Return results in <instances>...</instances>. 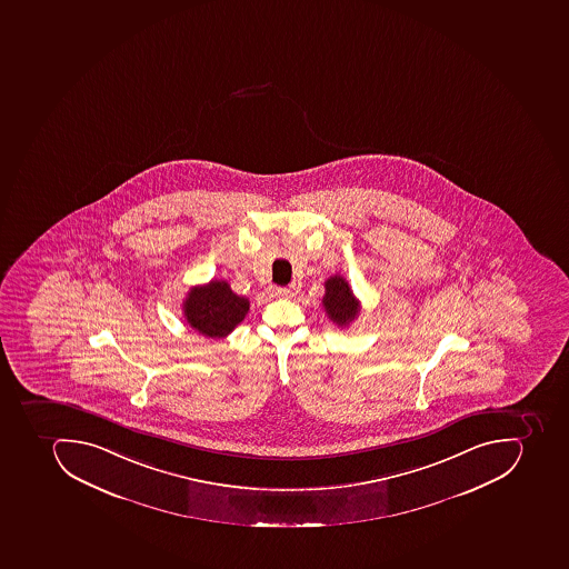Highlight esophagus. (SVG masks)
Returning <instances> with one entry per match:
<instances>
[{
    "label": "esophagus",
    "instance_id": "1",
    "mask_svg": "<svg viewBox=\"0 0 569 569\" xmlns=\"http://www.w3.org/2000/svg\"><path fill=\"white\" fill-rule=\"evenodd\" d=\"M270 296L271 298H287V296H291V289H287V287H270Z\"/></svg>",
    "mask_w": 569,
    "mask_h": 569
}]
</instances>
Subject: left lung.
Wrapping results in <instances>:
<instances>
[{"label": "left lung", "mask_w": 569, "mask_h": 569, "mask_svg": "<svg viewBox=\"0 0 569 569\" xmlns=\"http://www.w3.org/2000/svg\"><path fill=\"white\" fill-rule=\"evenodd\" d=\"M326 295L322 298V307L326 313L335 325L343 326L351 325L359 313V301L352 295L351 287L347 283L346 278L340 274L329 277L325 282Z\"/></svg>", "instance_id": "1"}]
</instances>
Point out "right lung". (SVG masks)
<instances>
[{"label": "right lung", "instance_id": "add662e5", "mask_svg": "<svg viewBox=\"0 0 569 569\" xmlns=\"http://www.w3.org/2000/svg\"><path fill=\"white\" fill-rule=\"evenodd\" d=\"M250 301L232 292L226 280H211L190 289L183 301L184 319L197 333L208 338H226L243 321Z\"/></svg>", "mask_w": 569, "mask_h": 569}]
</instances>
